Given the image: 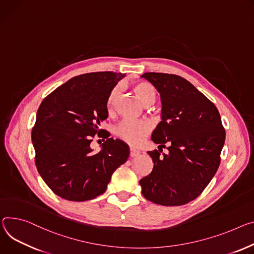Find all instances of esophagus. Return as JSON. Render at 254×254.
<instances>
[{"mask_svg": "<svg viewBox=\"0 0 254 254\" xmlns=\"http://www.w3.org/2000/svg\"><path fill=\"white\" fill-rule=\"evenodd\" d=\"M140 151L139 150H135V149H133V148H130V157H136V156H139L140 155Z\"/></svg>", "mask_w": 254, "mask_h": 254, "instance_id": "1", "label": "esophagus"}]
</instances>
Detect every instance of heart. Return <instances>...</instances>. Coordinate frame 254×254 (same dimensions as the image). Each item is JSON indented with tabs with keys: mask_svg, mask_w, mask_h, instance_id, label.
<instances>
[{
	"mask_svg": "<svg viewBox=\"0 0 254 254\" xmlns=\"http://www.w3.org/2000/svg\"><path fill=\"white\" fill-rule=\"evenodd\" d=\"M133 91L145 105L148 103H153L156 98V89L155 87L148 82H139L133 86ZM120 91L118 88H114L108 96L106 109L109 114L113 113L115 101L119 97ZM151 131V126L148 122L145 121H124L118 127L117 133L123 141L126 143L137 146L144 142V140Z\"/></svg>",
	"mask_w": 254,
	"mask_h": 254,
	"instance_id": "heart-1",
	"label": "heart"
}]
</instances>
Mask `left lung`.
Returning a JSON list of instances; mask_svg holds the SVG:
<instances>
[{"label":"left lung","instance_id":"left-lung-1","mask_svg":"<svg viewBox=\"0 0 254 254\" xmlns=\"http://www.w3.org/2000/svg\"><path fill=\"white\" fill-rule=\"evenodd\" d=\"M158 90L161 121L152 133L159 151H149L154 167L140 180L143 195L162 205H182L196 198L216 174L226 132L220 113L191 83L164 73L142 75ZM169 145L168 154L160 149Z\"/></svg>","mask_w":254,"mask_h":254}]
</instances>
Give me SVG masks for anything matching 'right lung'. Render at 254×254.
Listing matches in <instances>:
<instances>
[{
	"label": "right lung",
	"instance_id": "right-lung-1",
	"mask_svg": "<svg viewBox=\"0 0 254 254\" xmlns=\"http://www.w3.org/2000/svg\"><path fill=\"white\" fill-rule=\"evenodd\" d=\"M125 74H83L58 87L41 102L31 139L35 165L48 187L59 196L84 201L102 194L112 173L129 156L123 141L99 129L108 118L110 92ZM106 138L97 154L89 147L94 135Z\"/></svg>",
	"mask_w": 254,
	"mask_h": 254
}]
</instances>
